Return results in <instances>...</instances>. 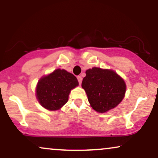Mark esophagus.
Listing matches in <instances>:
<instances>
[{
  "instance_id": "1",
  "label": "esophagus",
  "mask_w": 158,
  "mask_h": 158,
  "mask_svg": "<svg viewBox=\"0 0 158 158\" xmlns=\"http://www.w3.org/2000/svg\"><path fill=\"white\" fill-rule=\"evenodd\" d=\"M77 79H78V81H79V85H80L81 83V81H82V77H81V76H78Z\"/></svg>"
}]
</instances>
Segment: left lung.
Instances as JSON below:
<instances>
[{
  "label": "left lung",
  "instance_id": "left-lung-1",
  "mask_svg": "<svg viewBox=\"0 0 158 158\" xmlns=\"http://www.w3.org/2000/svg\"><path fill=\"white\" fill-rule=\"evenodd\" d=\"M81 87L88 102L96 111L105 113L123 100L126 85L123 79L111 70L93 68L87 70Z\"/></svg>",
  "mask_w": 158,
  "mask_h": 158
}]
</instances>
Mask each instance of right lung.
I'll list each match as a JSON object with an SVG mask.
<instances>
[{
  "label": "right lung",
  "mask_w": 158,
  "mask_h": 158,
  "mask_svg": "<svg viewBox=\"0 0 158 158\" xmlns=\"http://www.w3.org/2000/svg\"><path fill=\"white\" fill-rule=\"evenodd\" d=\"M79 85L77 77L65 70L57 69L41 78L36 87V97L46 109H60L68 102L70 90Z\"/></svg>",
  "instance_id": "add662e5"
}]
</instances>
